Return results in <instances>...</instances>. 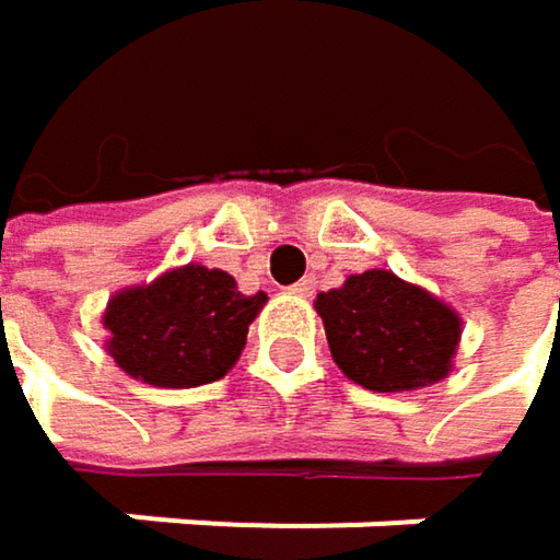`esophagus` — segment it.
I'll use <instances>...</instances> for the list:
<instances>
[{
  "instance_id": "1",
  "label": "esophagus",
  "mask_w": 560,
  "mask_h": 560,
  "mask_svg": "<svg viewBox=\"0 0 560 560\" xmlns=\"http://www.w3.org/2000/svg\"><path fill=\"white\" fill-rule=\"evenodd\" d=\"M314 288H317V281L307 276V279H301L298 284H291V294H298V298H311V294H314Z\"/></svg>"
}]
</instances>
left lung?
Listing matches in <instances>:
<instances>
[{
    "label": "left lung",
    "instance_id": "1",
    "mask_svg": "<svg viewBox=\"0 0 560 560\" xmlns=\"http://www.w3.org/2000/svg\"><path fill=\"white\" fill-rule=\"evenodd\" d=\"M334 363L373 392H411L451 373L460 317L431 291L386 269L350 276L314 301Z\"/></svg>",
    "mask_w": 560,
    "mask_h": 560
}]
</instances>
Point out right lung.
<instances>
[{
  "label": "right lung",
  "mask_w": 560,
  "mask_h": 560,
  "mask_svg": "<svg viewBox=\"0 0 560 560\" xmlns=\"http://www.w3.org/2000/svg\"><path fill=\"white\" fill-rule=\"evenodd\" d=\"M262 304L266 291L243 294L233 276L190 262L109 298L106 350L122 373L159 389L217 383L236 366Z\"/></svg>",
  "instance_id": "right-lung-1"
}]
</instances>
